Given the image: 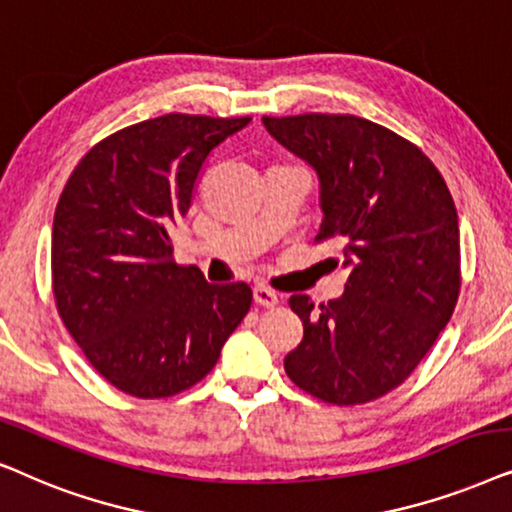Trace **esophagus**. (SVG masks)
Segmentation results:
<instances>
[{
  "label": "esophagus",
  "instance_id": "obj_1",
  "mask_svg": "<svg viewBox=\"0 0 512 512\" xmlns=\"http://www.w3.org/2000/svg\"><path fill=\"white\" fill-rule=\"evenodd\" d=\"M252 299H255L260 306H276L278 304V295L274 290H269L267 285H255V288H252Z\"/></svg>",
  "mask_w": 512,
  "mask_h": 512
}]
</instances>
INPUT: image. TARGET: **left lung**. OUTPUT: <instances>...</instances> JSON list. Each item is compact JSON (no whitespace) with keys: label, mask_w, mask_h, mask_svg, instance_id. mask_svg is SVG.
I'll list each match as a JSON object with an SVG mask.
<instances>
[{"label":"left lung","mask_w":512,"mask_h":512,"mask_svg":"<svg viewBox=\"0 0 512 512\" xmlns=\"http://www.w3.org/2000/svg\"><path fill=\"white\" fill-rule=\"evenodd\" d=\"M262 124L316 170L318 238H337L349 269L342 297L320 306L290 297L304 337L285 372L325 403H370L410 377L452 318L461 288L452 194L417 145L367 119L299 114Z\"/></svg>","instance_id":"left-lung-1"}]
</instances>
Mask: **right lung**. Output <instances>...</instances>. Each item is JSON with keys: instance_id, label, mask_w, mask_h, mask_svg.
Returning <instances> with one entry per match:
<instances>
[{"instance_id": "add662e5", "label": "right lung", "mask_w": 512, "mask_h": 512, "mask_svg": "<svg viewBox=\"0 0 512 512\" xmlns=\"http://www.w3.org/2000/svg\"><path fill=\"white\" fill-rule=\"evenodd\" d=\"M250 124L166 114L98 142L60 194L53 295L95 370L135 398H168L213 370L245 318V283L177 267L170 231L192 208L208 156Z\"/></svg>"}]
</instances>
